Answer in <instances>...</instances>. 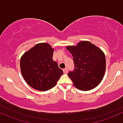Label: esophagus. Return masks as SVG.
Wrapping results in <instances>:
<instances>
[{
	"label": "esophagus",
	"instance_id": "obj_1",
	"mask_svg": "<svg viewBox=\"0 0 123 123\" xmlns=\"http://www.w3.org/2000/svg\"><path fill=\"white\" fill-rule=\"evenodd\" d=\"M68 70L67 68H65L63 69V72H64V74H67V73H68Z\"/></svg>",
	"mask_w": 123,
	"mask_h": 123
}]
</instances>
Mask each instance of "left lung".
Masks as SVG:
<instances>
[{
	"mask_svg": "<svg viewBox=\"0 0 123 123\" xmlns=\"http://www.w3.org/2000/svg\"><path fill=\"white\" fill-rule=\"evenodd\" d=\"M67 49L73 56L75 69L68 76L79 90L95 88L103 79L106 71V58L99 47L88 41H82Z\"/></svg>",
	"mask_w": 123,
	"mask_h": 123,
	"instance_id": "1",
	"label": "left lung"
}]
</instances>
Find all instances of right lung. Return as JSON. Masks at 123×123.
Returning <instances> with one entry per match:
<instances>
[{
  "label": "right lung",
  "instance_id": "1",
  "mask_svg": "<svg viewBox=\"0 0 123 123\" xmlns=\"http://www.w3.org/2000/svg\"><path fill=\"white\" fill-rule=\"evenodd\" d=\"M54 51L48 43H38L21 56V75L27 83L34 89H51L63 74L62 70L52 59Z\"/></svg>",
  "mask_w": 123,
  "mask_h": 123
}]
</instances>
